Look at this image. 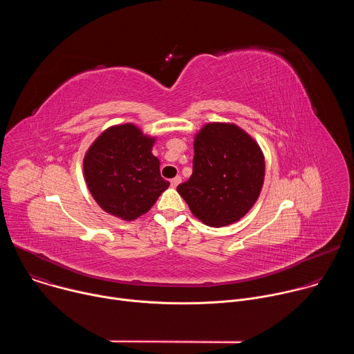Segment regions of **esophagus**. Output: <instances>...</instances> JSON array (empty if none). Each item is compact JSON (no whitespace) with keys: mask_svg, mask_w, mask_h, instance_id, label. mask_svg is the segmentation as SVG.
Instances as JSON below:
<instances>
[{"mask_svg":"<svg viewBox=\"0 0 354 354\" xmlns=\"http://www.w3.org/2000/svg\"><path fill=\"white\" fill-rule=\"evenodd\" d=\"M180 182H182V178H180V176H175L174 179H171V186H172V187H176Z\"/></svg>","mask_w":354,"mask_h":354,"instance_id":"34e87169","label":"esophagus"}]
</instances>
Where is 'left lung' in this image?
<instances>
[{"instance_id": "8db88e82", "label": "left lung", "mask_w": 354, "mask_h": 354, "mask_svg": "<svg viewBox=\"0 0 354 354\" xmlns=\"http://www.w3.org/2000/svg\"><path fill=\"white\" fill-rule=\"evenodd\" d=\"M193 174L176 190L192 214L210 227L241 220L265 180L259 144L234 123H207L194 136Z\"/></svg>"}]
</instances>
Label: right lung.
I'll use <instances>...</instances> for the list:
<instances>
[{
    "instance_id": "obj_1",
    "label": "right lung",
    "mask_w": 354,
    "mask_h": 354,
    "mask_svg": "<svg viewBox=\"0 0 354 354\" xmlns=\"http://www.w3.org/2000/svg\"><path fill=\"white\" fill-rule=\"evenodd\" d=\"M154 142L156 137L124 123L106 129L91 144L84 157V178L100 209L133 221L169 187L161 178L160 160L151 153Z\"/></svg>"
}]
</instances>
